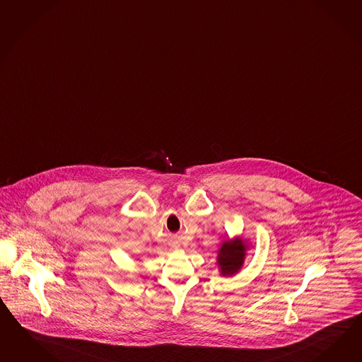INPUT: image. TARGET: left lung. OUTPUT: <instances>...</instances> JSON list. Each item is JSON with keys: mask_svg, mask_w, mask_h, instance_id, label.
Here are the masks:
<instances>
[{"mask_svg": "<svg viewBox=\"0 0 362 362\" xmlns=\"http://www.w3.org/2000/svg\"><path fill=\"white\" fill-rule=\"evenodd\" d=\"M250 244L240 235L225 240L217 252V266L223 276H233L244 266L245 257Z\"/></svg>", "mask_w": 362, "mask_h": 362, "instance_id": "8db88e82", "label": "left lung"}]
</instances>
